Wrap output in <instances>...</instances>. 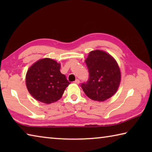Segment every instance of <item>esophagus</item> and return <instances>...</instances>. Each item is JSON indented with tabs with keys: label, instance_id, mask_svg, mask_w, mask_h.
<instances>
[{
	"label": "esophagus",
	"instance_id": "1",
	"mask_svg": "<svg viewBox=\"0 0 152 152\" xmlns=\"http://www.w3.org/2000/svg\"><path fill=\"white\" fill-rule=\"evenodd\" d=\"M74 83H75V84H78L80 83V80H78V79H76V80H75V81H74Z\"/></svg>",
	"mask_w": 152,
	"mask_h": 152
}]
</instances>
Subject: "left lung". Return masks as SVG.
Here are the masks:
<instances>
[{
  "mask_svg": "<svg viewBox=\"0 0 152 152\" xmlns=\"http://www.w3.org/2000/svg\"><path fill=\"white\" fill-rule=\"evenodd\" d=\"M85 62L89 78L81 87L86 96L99 102L113 96L121 82V72L116 60L104 51L94 50L89 53Z\"/></svg>",
  "mask_w": 152,
  "mask_h": 152,
  "instance_id": "obj_1",
  "label": "left lung"
}]
</instances>
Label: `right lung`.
I'll return each mask as SVG.
<instances>
[{
	"instance_id": "add662e5",
	"label": "right lung",
	"mask_w": 152,
	"mask_h": 152,
	"mask_svg": "<svg viewBox=\"0 0 152 152\" xmlns=\"http://www.w3.org/2000/svg\"><path fill=\"white\" fill-rule=\"evenodd\" d=\"M60 64L43 58L30 67L26 74V86L37 101L50 104L60 99L70 82L60 72Z\"/></svg>"
}]
</instances>
